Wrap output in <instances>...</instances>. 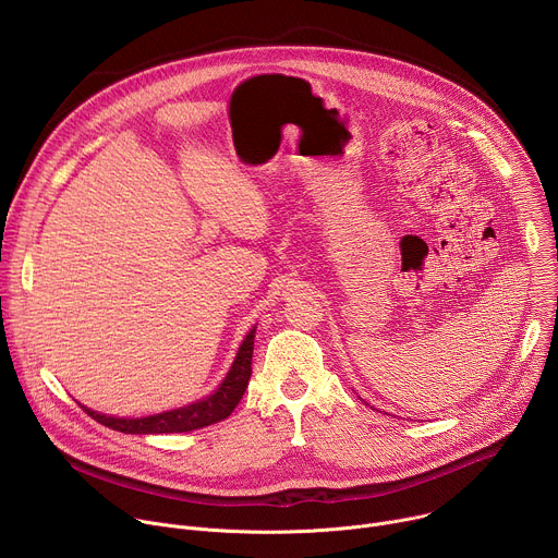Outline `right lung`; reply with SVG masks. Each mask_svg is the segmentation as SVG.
I'll return each mask as SVG.
<instances>
[{
  "instance_id": "1",
  "label": "right lung",
  "mask_w": 558,
  "mask_h": 558,
  "mask_svg": "<svg viewBox=\"0 0 558 558\" xmlns=\"http://www.w3.org/2000/svg\"><path fill=\"white\" fill-rule=\"evenodd\" d=\"M254 338H256V325L243 338L241 347H238L235 357H233L225 379L216 386V390L201 397V400H196V402H190V404L172 409V411L145 415V417H114V415L93 411L88 407H82V409L99 424H104L112 430L125 433V435L190 433V430L222 422L225 417L231 415V411L238 407V402H241V397L250 384Z\"/></svg>"
}]
</instances>
